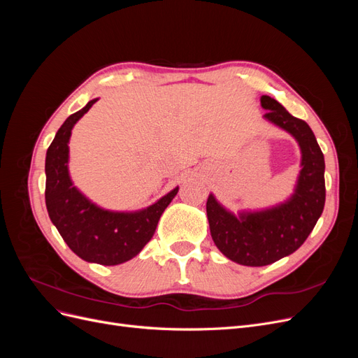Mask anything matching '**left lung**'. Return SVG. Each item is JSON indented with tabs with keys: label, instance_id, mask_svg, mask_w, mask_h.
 I'll list each match as a JSON object with an SVG mask.
<instances>
[{
	"label": "left lung",
	"instance_id": "8db88e82",
	"mask_svg": "<svg viewBox=\"0 0 358 358\" xmlns=\"http://www.w3.org/2000/svg\"><path fill=\"white\" fill-rule=\"evenodd\" d=\"M264 117L296 137L301 149V170L296 192L276 208L242 213L227 212L209 196L206 212L210 234L220 251L243 266H267L287 257L303 245L315 227L326 203L324 155L310 127L294 117L268 95L262 96Z\"/></svg>",
	"mask_w": 358,
	"mask_h": 358
}]
</instances>
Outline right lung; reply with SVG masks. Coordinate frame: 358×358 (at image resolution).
<instances>
[{
	"label": "right lung",
	"instance_id": "1",
	"mask_svg": "<svg viewBox=\"0 0 358 358\" xmlns=\"http://www.w3.org/2000/svg\"><path fill=\"white\" fill-rule=\"evenodd\" d=\"M96 100L70 115L61 125L46 154V208L62 239L85 262L116 266L136 257L152 239L159 216L175 199L170 191L148 209L117 213L96 208L73 187L69 176V140L74 124Z\"/></svg>",
	"mask_w": 358,
	"mask_h": 358
}]
</instances>
